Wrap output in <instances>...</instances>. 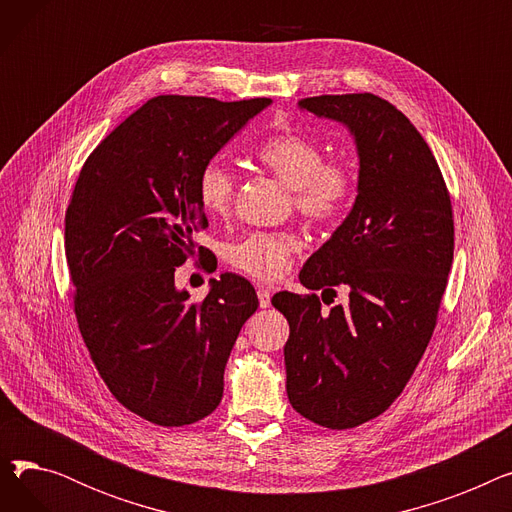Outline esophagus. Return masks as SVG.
Wrapping results in <instances>:
<instances>
[{
    "label": "esophagus",
    "mask_w": 512,
    "mask_h": 512,
    "mask_svg": "<svg viewBox=\"0 0 512 512\" xmlns=\"http://www.w3.org/2000/svg\"><path fill=\"white\" fill-rule=\"evenodd\" d=\"M257 297H259V307L261 309H267V307L272 305V292H270V288L259 286L257 288Z\"/></svg>",
    "instance_id": "34e87169"
}]
</instances>
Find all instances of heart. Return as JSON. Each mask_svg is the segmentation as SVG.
<instances>
[{"label":"heart","mask_w":512,"mask_h":512,"mask_svg":"<svg viewBox=\"0 0 512 512\" xmlns=\"http://www.w3.org/2000/svg\"><path fill=\"white\" fill-rule=\"evenodd\" d=\"M255 159L294 193V205L311 220H332L353 195V176L344 166L324 164V149L299 132L267 137ZM236 195V174L220 161H209L197 176V197L211 218L230 213ZM301 249L294 232H253L226 247V259L238 272L257 280H276L290 257Z\"/></svg>","instance_id":"obj_1"}]
</instances>
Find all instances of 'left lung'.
<instances>
[{
    "mask_svg": "<svg viewBox=\"0 0 512 512\" xmlns=\"http://www.w3.org/2000/svg\"><path fill=\"white\" fill-rule=\"evenodd\" d=\"M299 107L342 124L357 147L353 209L299 274L305 288L334 297V286H346L348 303L324 311L317 294L284 290L272 305L290 326L292 409L346 429L382 415L425 353L452 265V207L434 153L392 103L353 93Z\"/></svg>",
    "mask_w": 512,
    "mask_h": 512,
    "instance_id": "left-lung-1",
    "label": "left lung"
}]
</instances>
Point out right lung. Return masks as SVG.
Masks as SVG:
<instances>
[{
  "label": "right lung",
  "mask_w": 512,
  "mask_h": 512,
  "mask_svg": "<svg viewBox=\"0 0 512 512\" xmlns=\"http://www.w3.org/2000/svg\"><path fill=\"white\" fill-rule=\"evenodd\" d=\"M272 99H149L89 155L66 211L74 311L114 398L164 427L220 405L240 328L257 311L236 274L209 282L201 303L178 290L176 267L207 228L197 176Z\"/></svg>",
  "instance_id": "1"
}]
</instances>
